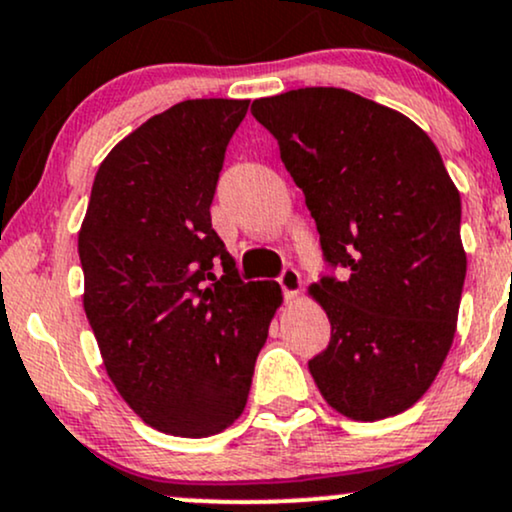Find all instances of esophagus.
<instances>
[{
	"label": "esophagus",
	"instance_id": "1",
	"mask_svg": "<svg viewBox=\"0 0 512 512\" xmlns=\"http://www.w3.org/2000/svg\"><path fill=\"white\" fill-rule=\"evenodd\" d=\"M278 285L282 287V292H285V297H294V294L299 292V287H302V278H299L297 268H292V266L282 268Z\"/></svg>",
	"mask_w": 512,
	"mask_h": 512
}]
</instances>
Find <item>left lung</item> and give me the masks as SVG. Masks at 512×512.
Instances as JSON below:
<instances>
[{
	"instance_id": "left-lung-1",
	"label": "left lung",
	"mask_w": 512,
	"mask_h": 512,
	"mask_svg": "<svg viewBox=\"0 0 512 512\" xmlns=\"http://www.w3.org/2000/svg\"><path fill=\"white\" fill-rule=\"evenodd\" d=\"M251 114L278 141L321 237L328 270L311 294L330 342L309 359L318 390L357 422L405 412L453 345L467 273L441 153L405 114L345 88L287 90Z\"/></svg>"
}]
</instances>
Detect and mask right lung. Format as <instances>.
<instances>
[{
  "mask_svg": "<svg viewBox=\"0 0 512 512\" xmlns=\"http://www.w3.org/2000/svg\"><path fill=\"white\" fill-rule=\"evenodd\" d=\"M249 100H184L110 150L81 232L83 309L107 376L170 436L220 434L244 412L278 282H244L210 222Z\"/></svg>",
  "mask_w": 512,
  "mask_h": 512,
  "instance_id": "obj_1",
  "label": "right lung"
}]
</instances>
